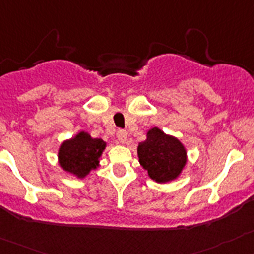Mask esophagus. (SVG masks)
Segmentation results:
<instances>
[{
  "label": "esophagus",
  "mask_w": 254,
  "mask_h": 254,
  "mask_svg": "<svg viewBox=\"0 0 254 254\" xmlns=\"http://www.w3.org/2000/svg\"><path fill=\"white\" fill-rule=\"evenodd\" d=\"M117 139L121 143H125L127 141V132L125 129H118L117 131Z\"/></svg>",
  "instance_id": "obj_1"
}]
</instances>
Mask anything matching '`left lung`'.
Segmentation results:
<instances>
[{
	"mask_svg": "<svg viewBox=\"0 0 254 254\" xmlns=\"http://www.w3.org/2000/svg\"><path fill=\"white\" fill-rule=\"evenodd\" d=\"M139 162L157 183L173 180L181 173L186 162V152L179 139L166 136L159 128L147 132V139L138 145Z\"/></svg>",
	"mask_w": 254,
	"mask_h": 254,
	"instance_id": "1",
	"label": "left lung"
}]
</instances>
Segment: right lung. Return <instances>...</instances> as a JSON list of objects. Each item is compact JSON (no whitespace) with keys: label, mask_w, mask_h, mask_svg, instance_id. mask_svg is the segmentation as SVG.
Masks as SVG:
<instances>
[{"label":"right lung","mask_w":254,"mask_h":254,"mask_svg":"<svg viewBox=\"0 0 254 254\" xmlns=\"http://www.w3.org/2000/svg\"><path fill=\"white\" fill-rule=\"evenodd\" d=\"M104 147L106 143L101 138H92L85 132H80L60 146L59 162L65 171L84 178L90 170L98 166Z\"/></svg>","instance_id":"add662e5"}]
</instances>
